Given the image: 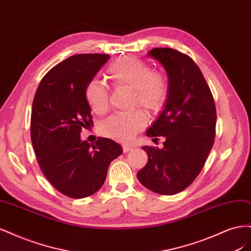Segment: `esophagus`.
I'll return each mask as SVG.
<instances>
[{"instance_id":"esophagus-1","label":"esophagus","mask_w":251,"mask_h":251,"mask_svg":"<svg viewBox=\"0 0 251 251\" xmlns=\"http://www.w3.org/2000/svg\"><path fill=\"white\" fill-rule=\"evenodd\" d=\"M123 150H124L125 153H127V151H130L133 150V147L127 146V144H124V146H123Z\"/></svg>"}]
</instances>
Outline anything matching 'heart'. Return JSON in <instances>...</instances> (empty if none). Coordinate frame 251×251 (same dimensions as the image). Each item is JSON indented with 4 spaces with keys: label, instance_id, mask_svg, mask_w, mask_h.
Returning <instances> with one entry per match:
<instances>
[{
    "label": "heart",
    "instance_id": "1",
    "mask_svg": "<svg viewBox=\"0 0 251 251\" xmlns=\"http://www.w3.org/2000/svg\"><path fill=\"white\" fill-rule=\"evenodd\" d=\"M108 76L115 87L134 90L133 105H139L149 112H155L164 104L169 87L163 74L151 71L143 60L123 57L114 60L108 67ZM88 103L97 114H103L109 107V89L103 82L93 79L85 90ZM148 116L141 111L116 114L100 125V133L114 140L128 141L147 125Z\"/></svg>",
    "mask_w": 251,
    "mask_h": 251
}]
</instances>
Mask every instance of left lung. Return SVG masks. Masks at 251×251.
<instances>
[{
	"label": "left lung",
	"instance_id": "obj_1",
	"mask_svg": "<svg viewBox=\"0 0 251 251\" xmlns=\"http://www.w3.org/2000/svg\"><path fill=\"white\" fill-rule=\"evenodd\" d=\"M148 56L158 60L166 71L169 92L160 115L147 131L163 148L142 147L148 163L137 173L140 183L160 195L183 191L198 176L214 146L216 105L199 67L172 48H154Z\"/></svg>",
	"mask_w": 251,
	"mask_h": 251
}]
</instances>
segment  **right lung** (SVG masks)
Returning a JSON list of instances; mask_svg holds the SVG:
<instances>
[{
    "instance_id": "right-lung-1",
    "label": "right lung",
    "mask_w": 251,
    "mask_h": 251,
    "mask_svg": "<svg viewBox=\"0 0 251 251\" xmlns=\"http://www.w3.org/2000/svg\"><path fill=\"white\" fill-rule=\"evenodd\" d=\"M110 58L108 54H77L45 75L31 111V141L40 168L58 192L74 199L100 189L110 163L123 154L120 144L100 137L94 144L80 139L91 127L86 100L88 83Z\"/></svg>"
}]
</instances>
